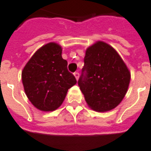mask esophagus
<instances>
[{
	"instance_id": "esophagus-1",
	"label": "esophagus",
	"mask_w": 151,
	"mask_h": 151,
	"mask_svg": "<svg viewBox=\"0 0 151 151\" xmlns=\"http://www.w3.org/2000/svg\"><path fill=\"white\" fill-rule=\"evenodd\" d=\"M73 75H74L75 78L77 79V81H78V79H79V73L78 72H75V73H73Z\"/></svg>"
}]
</instances>
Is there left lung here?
I'll return each mask as SVG.
<instances>
[{
    "label": "left lung",
    "instance_id": "left-lung-1",
    "mask_svg": "<svg viewBox=\"0 0 151 151\" xmlns=\"http://www.w3.org/2000/svg\"><path fill=\"white\" fill-rule=\"evenodd\" d=\"M84 62L78 85L88 106L98 112L117 107L131 80V73L122 57L109 44L98 41L87 48Z\"/></svg>",
    "mask_w": 151,
    "mask_h": 151
}]
</instances>
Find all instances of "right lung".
<instances>
[{
  "instance_id": "1",
  "label": "right lung",
  "mask_w": 151,
  "mask_h": 151,
  "mask_svg": "<svg viewBox=\"0 0 151 151\" xmlns=\"http://www.w3.org/2000/svg\"><path fill=\"white\" fill-rule=\"evenodd\" d=\"M61 45L46 44L35 52L22 71L25 93L30 103L45 112L62 105L69 88L76 85L75 77L67 70Z\"/></svg>"
}]
</instances>
